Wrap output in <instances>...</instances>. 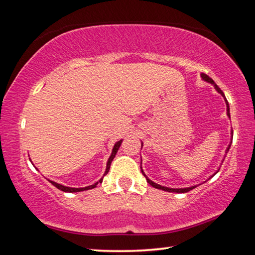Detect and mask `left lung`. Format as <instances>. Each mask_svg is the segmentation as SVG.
I'll return each mask as SVG.
<instances>
[{
    "mask_svg": "<svg viewBox=\"0 0 255 255\" xmlns=\"http://www.w3.org/2000/svg\"><path fill=\"white\" fill-rule=\"evenodd\" d=\"M201 77H202V80H203V81H205V82H207V83H211V84H212V85H213V87H214V89H215V90H217V91H218L219 93H220V95H221V96L223 97V99H225V101H226V106H227V116H228V117H229V119H230V113H229V104H228V101H227V99H226V97H225V93H223V92L221 91V89H220V88H219V87H218V85L214 83V81L212 80V78H211V77H209V76H207V75H206V74H204V73H202V74H201ZM232 135H233V130H232ZM232 142H233V139H232V140H230V143H229V146H228V147H227V149H226V155H227V152H228V151H229V149H230V146H232ZM142 144H143V142H141V149H142ZM225 157H226V156H225ZM223 159H225V158H223ZM223 159H222V162H223ZM222 162H221V164H222ZM141 164H142V158H141ZM220 166H221V165H220ZM140 167H141V172H142V174L144 175V178H146V180H147V182H148V183H149V185H150V186H152V187H154V188H157V189H160V190H164V191H170V193H178V194H181V193H187V191H189V190H191V189H194V188H196V187H197V186H199V185H202V183H204V182H206V181H207V180H209V179H211V178H212V177H213V175H214V174H217V173H218V171H219V170H220V167H219V168H218V170L214 172V174H212V175H211V177H210L209 179H207V180H205V181H204V182H202V183H198V185H194V186H190V187H186V188H170V187H165V186L158 185V183H156V182H154V181H152V180H150L149 178H148V177H147V175H146V174H144V172H143V170H142V165H140Z\"/></svg>",
    "mask_w": 255,
    "mask_h": 255,
    "instance_id": "8db88e82",
    "label": "left lung"
}]
</instances>
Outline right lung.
Here are the masks:
<instances>
[{"mask_svg":"<svg viewBox=\"0 0 255 255\" xmlns=\"http://www.w3.org/2000/svg\"><path fill=\"white\" fill-rule=\"evenodd\" d=\"M122 142H123V139H121L120 141H117V142L114 144V147H113V150H112V154H111V156H109V158H108V160H107V165H106V171H105V173H104V175H103V178H100L99 181L95 182V183H93V185L88 186V187H82V188H74V187H67V186L60 185V183H58V182H56V181H52V180H49V181H50L51 183H52V185H53L54 187H57L58 189H60V190H62V191H66V193H78V191L89 190V189H92V188H96L98 183L103 182L104 177H105L106 174L108 173L109 167H111V164H112V162H113V159H114L116 152H117V150H119V148H120L121 144H122ZM30 162H32V160H30Z\"/></svg>","mask_w":255,"mask_h":255,"instance_id":"obj_1","label":"right lung"}]
</instances>
